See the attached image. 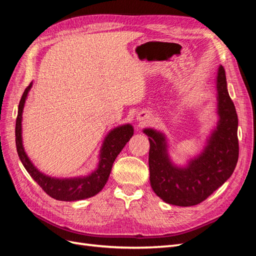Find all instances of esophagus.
I'll use <instances>...</instances> for the list:
<instances>
[{"instance_id":"obj_1","label":"esophagus","mask_w":256,"mask_h":256,"mask_svg":"<svg viewBox=\"0 0 256 256\" xmlns=\"http://www.w3.org/2000/svg\"><path fill=\"white\" fill-rule=\"evenodd\" d=\"M136 120L140 122H147L150 120V113H147V112H140L138 114V118H136Z\"/></svg>"}]
</instances>
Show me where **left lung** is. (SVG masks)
Listing matches in <instances>:
<instances>
[{
	"mask_svg": "<svg viewBox=\"0 0 256 256\" xmlns=\"http://www.w3.org/2000/svg\"><path fill=\"white\" fill-rule=\"evenodd\" d=\"M220 120L204 152L180 168L170 162L164 136L145 129L150 143L148 164L152 188L164 202L177 206L202 203L226 182L236 168L239 154L238 118L226 88V70L219 67L216 76Z\"/></svg>",
	"mask_w": 256,
	"mask_h": 256,
	"instance_id": "left-lung-1",
	"label": "left lung"
}]
</instances>
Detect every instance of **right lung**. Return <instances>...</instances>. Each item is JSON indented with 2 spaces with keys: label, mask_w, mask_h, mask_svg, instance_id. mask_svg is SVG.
Instances as JSON below:
<instances>
[{
  "label": "right lung",
  "mask_w": 256,
  "mask_h": 256,
  "mask_svg": "<svg viewBox=\"0 0 256 256\" xmlns=\"http://www.w3.org/2000/svg\"><path fill=\"white\" fill-rule=\"evenodd\" d=\"M32 86L30 83L28 86L23 92L18 106V115L16 120V146L19 158L23 166L26 168L30 177L40 186V188L51 198L58 200H76L94 196L104 187L109 178L113 162L118 154L124 148V146L134 136V128L130 125H125L112 130L108 134L104 142L102 154H100V164L97 171L92 173L88 177L72 178V180H58L44 175L32 164L28 158L22 146L21 138V120L22 111L24 106L28 92Z\"/></svg>",
  "instance_id": "obj_1"
}]
</instances>
